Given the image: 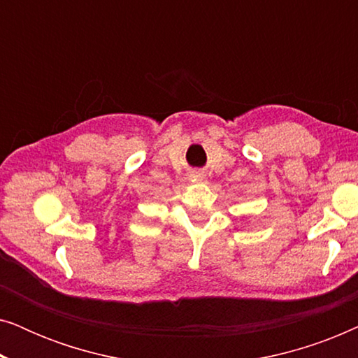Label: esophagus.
I'll return each mask as SVG.
<instances>
[{
    "instance_id": "obj_1",
    "label": "esophagus",
    "mask_w": 358,
    "mask_h": 358,
    "mask_svg": "<svg viewBox=\"0 0 358 358\" xmlns=\"http://www.w3.org/2000/svg\"><path fill=\"white\" fill-rule=\"evenodd\" d=\"M192 176H194V178H197V179H202L203 178V173H200V171H195Z\"/></svg>"
}]
</instances>
